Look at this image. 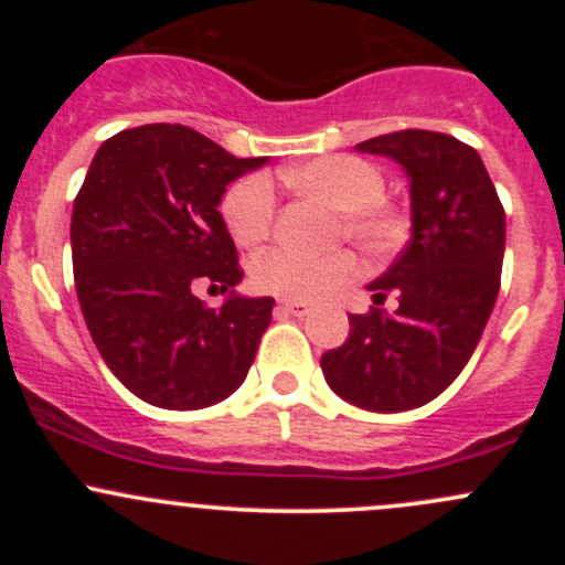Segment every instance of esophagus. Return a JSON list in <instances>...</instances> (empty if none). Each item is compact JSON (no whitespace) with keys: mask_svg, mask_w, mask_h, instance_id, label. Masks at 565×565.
Returning a JSON list of instances; mask_svg holds the SVG:
<instances>
[{"mask_svg":"<svg viewBox=\"0 0 565 565\" xmlns=\"http://www.w3.org/2000/svg\"><path fill=\"white\" fill-rule=\"evenodd\" d=\"M276 311L278 315H292V317H306L311 311L309 303H303V300H278L276 303Z\"/></svg>","mask_w":565,"mask_h":565,"instance_id":"esophagus-1","label":"esophagus"}]
</instances>
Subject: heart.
I'll use <instances>...</instances> for the list:
<instances>
[{"label":"heart","mask_w":565,"mask_h":565,"mask_svg":"<svg viewBox=\"0 0 565 565\" xmlns=\"http://www.w3.org/2000/svg\"><path fill=\"white\" fill-rule=\"evenodd\" d=\"M281 180L298 193L315 196L339 210V232L363 254L388 256L407 237V215L383 196L385 177L380 167L358 156H319L287 167ZM230 235L237 246H259L276 218V193L267 177L250 174L235 182L221 204ZM355 273V256L339 248L330 254H303L270 248L250 265V281L262 292L289 300H311L347 281Z\"/></svg>","instance_id":"1"}]
</instances>
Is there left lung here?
Segmentation results:
<instances>
[{"instance_id": "8db88e82", "label": "left lung", "mask_w": 565, "mask_h": 565, "mask_svg": "<svg viewBox=\"0 0 565 565\" xmlns=\"http://www.w3.org/2000/svg\"><path fill=\"white\" fill-rule=\"evenodd\" d=\"M391 158L409 180V243L366 289L393 292V315H350V335L319 361L335 396L402 413L440 396L470 361L500 289L505 213L481 156L435 130H398L355 145Z\"/></svg>"}]
</instances>
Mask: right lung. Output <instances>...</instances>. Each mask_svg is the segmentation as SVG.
<instances>
[{
	"label": "right lung",
	"instance_id": "1",
	"mask_svg": "<svg viewBox=\"0 0 565 565\" xmlns=\"http://www.w3.org/2000/svg\"><path fill=\"white\" fill-rule=\"evenodd\" d=\"M265 163L167 122L111 136L89 163L71 218L78 303L114 377L152 407L218 404L254 363L276 300L235 289L243 273L218 204ZM202 280L231 292L218 310L192 292Z\"/></svg>",
	"mask_w": 565,
	"mask_h": 565
}]
</instances>
